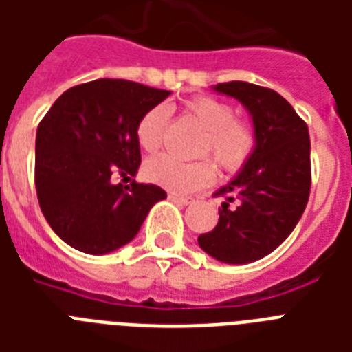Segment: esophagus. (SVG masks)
I'll use <instances>...</instances> for the list:
<instances>
[{
  "mask_svg": "<svg viewBox=\"0 0 352 352\" xmlns=\"http://www.w3.org/2000/svg\"><path fill=\"white\" fill-rule=\"evenodd\" d=\"M171 203L181 204V206H188V204H192V199L190 197H181V195H175V193H170V197H168Z\"/></svg>",
  "mask_w": 352,
  "mask_h": 352,
  "instance_id": "34e87169",
  "label": "esophagus"
}]
</instances>
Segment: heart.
I'll return each instance as SVG.
<instances>
[{
	"label": "heart",
	"instance_id": "1",
	"mask_svg": "<svg viewBox=\"0 0 352 352\" xmlns=\"http://www.w3.org/2000/svg\"><path fill=\"white\" fill-rule=\"evenodd\" d=\"M184 111L204 129L201 153H212L221 168L228 171L245 164L256 138L245 122L234 118V109L226 102L212 96H195L184 104ZM166 127L168 109L164 106L151 107L138 120L137 140L140 148L148 153L159 151L164 144ZM144 175L157 186L179 195H188L210 186L215 179V168L210 160L181 162L170 155H159L146 162Z\"/></svg>",
	"mask_w": 352,
	"mask_h": 352
}]
</instances>
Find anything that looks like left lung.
I'll return each instance as SVG.
<instances>
[{
  "label": "left lung",
  "mask_w": 352,
  "mask_h": 352,
  "mask_svg": "<svg viewBox=\"0 0 352 352\" xmlns=\"http://www.w3.org/2000/svg\"><path fill=\"white\" fill-rule=\"evenodd\" d=\"M243 104L254 127V149L237 175L215 193L225 195L219 223L199 235V246L226 265L268 256L301 219L311 193V138L294 107L272 89L248 82L212 85Z\"/></svg>",
  "instance_id": "8db88e82"
}]
</instances>
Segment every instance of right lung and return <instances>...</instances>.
I'll return each mask as SVG.
<instances>
[{
    "label": "right lung",
    "mask_w": 352,
    "mask_h": 352,
    "mask_svg": "<svg viewBox=\"0 0 352 352\" xmlns=\"http://www.w3.org/2000/svg\"><path fill=\"white\" fill-rule=\"evenodd\" d=\"M171 95L129 80L100 78L60 95L36 131V193L54 234L102 256L135 239L166 192L131 181L140 166L138 120Z\"/></svg>",
    "instance_id": "obj_1"
}]
</instances>
